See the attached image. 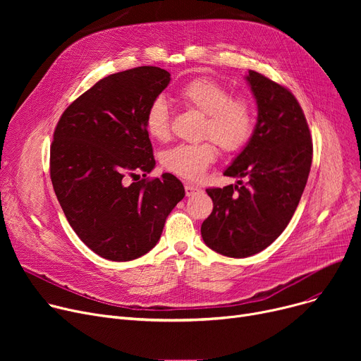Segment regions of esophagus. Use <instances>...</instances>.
Returning a JSON list of instances; mask_svg holds the SVG:
<instances>
[{"mask_svg":"<svg viewBox=\"0 0 361 361\" xmlns=\"http://www.w3.org/2000/svg\"><path fill=\"white\" fill-rule=\"evenodd\" d=\"M184 188H185V196H187V197L195 196V195L199 193V188H197L196 185H193V184L185 183V184H184Z\"/></svg>","mask_w":361,"mask_h":361,"instance_id":"obj_1","label":"esophagus"}]
</instances>
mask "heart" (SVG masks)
I'll return each mask as SVG.
<instances>
[{
    "label": "heart",
    "mask_w": 361,
    "mask_h": 361,
    "mask_svg": "<svg viewBox=\"0 0 361 361\" xmlns=\"http://www.w3.org/2000/svg\"><path fill=\"white\" fill-rule=\"evenodd\" d=\"M178 98L185 106L203 114L200 136L209 139L176 145L164 150L159 159L168 173L197 181L216 159L215 142L230 154L249 142L255 127V109L247 98L231 94L224 85L207 78L187 82L178 90ZM145 126L150 137L161 142L169 139L171 114L164 99L158 98L149 105Z\"/></svg>",
    "instance_id": "obj_1"
}]
</instances>
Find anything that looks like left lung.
Wrapping results in <instances>:
<instances>
[{"label":"left lung","mask_w":361,"mask_h":361,"mask_svg":"<svg viewBox=\"0 0 361 361\" xmlns=\"http://www.w3.org/2000/svg\"><path fill=\"white\" fill-rule=\"evenodd\" d=\"M245 80L257 104V123L224 176L249 181L207 188L214 211L200 228L207 247L237 259L264 250L286 230L305 192L313 157L310 130L294 94L253 70Z\"/></svg>","instance_id":"left-lung-1"}]
</instances>
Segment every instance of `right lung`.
I'll use <instances>...</instances> for the list:
<instances>
[{
	"mask_svg": "<svg viewBox=\"0 0 361 361\" xmlns=\"http://www.w3.org/2000/svg\"><path fill=\"white\" fill-rule=\"evenodd\" d=\"M171 74L143 66L104 78L64 112L55 127L49 171L74 233L104 259L127 262L154 249L169 212L184 197L173 174L155 168L145 126L149 105ZM133 179L125 183V176Z\"/></svg>",
	"mask_w": 361,
	"mask_h": 361,
	"instance_id": "right-lung-1",
	"label": "right lung"
}]
</instances>
